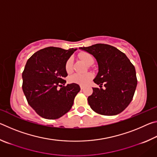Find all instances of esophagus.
<instances>
[{"label":"esophagus","instance_id":"1","mask_svg":"<svg viewBox=\"0 0 157 157\" xmlns=\"http://www.w3.org/2000/svg\"><path fill=\"white\" fill-rule=\"evenodd\" d=\"M80 89L82 90V89H84V86H82V85H81V86H80Z\"/></svg>","mask_w":157,"mask_h":157}]
</instances>
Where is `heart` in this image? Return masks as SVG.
<instances>
[{
	"mask_svg": "<svg viewBox=\"0 0 157 157\" xmlns=\"http://www.w3.org/2000/svg\"><path fill=\"white\" fill-rule=\"evenodd\" d=\"M79 57L87 65H91L94 62V57H93L91 54H89L88 52H82L79 55ZM65 70L67 73H71L73 71V60L71 58H69L66 61L65 63ZM93 75L91 73H75L70 76V78H69V82H71V83H75L79 85H82V86H85V85H87L89 83V82L91 81Z\"/></svg>",
	"mask_w": 157,
	"mask_h": 157,
	"instance_id": "heart-1",
	"label": "heart"
}]
</instances>
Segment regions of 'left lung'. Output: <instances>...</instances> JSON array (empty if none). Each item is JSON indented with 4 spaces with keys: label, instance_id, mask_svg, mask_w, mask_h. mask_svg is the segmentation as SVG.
Here are the masks:
<instances>
[{
    "label": "left lung",
    "instance_id": "8db88e82",
    "mask_svg": "<svg viewBox=\"0 0 157 157\" xmlns=\"http://www.w3.org/2000/svg\"><path fill=\"white\" fill-rule=\"evenodd\" d=\"M79 48L94 55L98 64L94 82L100 89L93 88L88 98L90 107L101 115L121 113L131 102L137 86L134 65L124 53L110 45L97 44Z\"/></svg>",
    "mask_w": 157,
    "mask_h": 157
}]
</instances>
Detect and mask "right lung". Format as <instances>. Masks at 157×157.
<instances>
[{"mask_svg":"<svg viewBox=\"0 0 157 157\" xmlns=\"http://www.w3.org/2000/svg\"><path fill=\"white\" fill-rule=\"evenodd\" d=\"M77 49L48 47L33 54L22 73L23 91L30 107L42 118L55 120L72 107L80 87L64 86L66 61ZM60 89H59V87Z\"/></svg>","mask_w":157,"mask_h":157,"instance_id":"add662e5","label":"right lung"}]
</instances>
